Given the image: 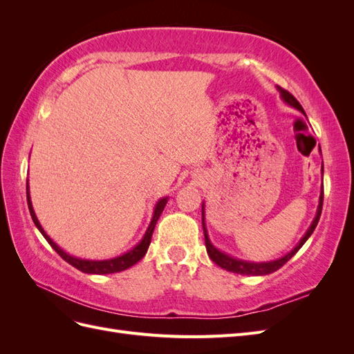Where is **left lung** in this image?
I'll return each mask as SVG.
<instances>
[{"instance_id": "obj_1", "label": "left lung", "mask_w": 354, "mask_h": 354, "mask_svg": "<svg viewBox=\"0 0 354 354\" xmlns=\"http://www.w3.org/2000/svg\"><path fill=\"white\" fill-rule=\"evenodd\" d=\"M277 90L281 91L282 99H283L286 103L294 106V108H297L298 111H301V112L306 115V112H304V109H303V106L299 104V102L294 97V95H292L291 93L286 91V90L282 88V87H277ZM322 173H324V165H322ZM322 207H324V187H322V192H320L317 214H316V217H315V220H313V223H312V226L308 227L307 233L304 234V238H303L301 241H299V243L295 246V248H294L291 252L286 254L285 257H282V259H279V260L269 261V263H248V261L236 260V259H233V257H229V255H226V254L220 252L217 248H214L212 243H211L209 239H208V233H207L205 223H203V208H202V226H203V234H205L207 252H208L209 259H211L214 263H216L217 266H220L221 269L227 270V272H233V273H238V274H251V276L270 274V273H273V272H276V270H279L281 267H282L285 263H288L289 260H291L292 257L297 254V251H298L299 248H301V246L306 243V241L310 238V234L313 233V230H315L316 226H317L319 218H320V214H322Z\"/></svg>"}]
</instances>
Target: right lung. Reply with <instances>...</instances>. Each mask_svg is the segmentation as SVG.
<instances>
[{"instance_id": "add662e5", "label": "right lung", "mask_w": 354, "mask_h": 354, "mask_svg": "<svg viewBox=\"0 0 354 354\" xmlns=\"http://www.w3.org/2000/svg\"><path fill=\"white\" fill-rule=\"evenodd\" d=\"M26 199H28V208H29V212H30V217L32 220H34L35 226L38 227V230L42 233V236H44L47 239V242L53 246V250H55L63 260H65L66 263H69L71 266H73L75 269H78L84 273H91V274H108V273H116V272H122V270H127L130 269L131 266H134L137 261H140L147 248L149 245H151V241H152V233H153V229L156 226V221L159 218L160 214H162L164 211V207L167 203V198L160 199L158 203H156V208H155V214H153V218L151 221V226H149L145 238L142 239V242L138 243L136 248H133L131 251H128L127 254L121 255V257H116V259H112V260H103V261H93V260H81V259H75V257H71L68 255L65 251H62L59 246L53 242L48 236L47 233L44 232V229L41 227V224L35 216L34 212V208H32V202H30V198H29V190H28V181H26Z\"/></svg>"}]
</instances>
